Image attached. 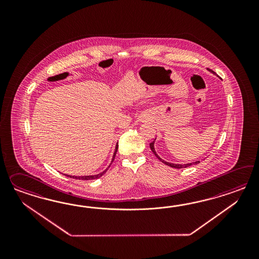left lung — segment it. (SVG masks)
I'll list each match as a JSON object with an SVG mask.
<instances>
[{
  "label": "left lung",
  "instance_id": "left-lung-1",
  "mask_svg": "<svg viewBox=\"0 0 259 259\" xmlns=\"http://www.w3.org/2000/svg\"><path fill=\"white\" fill-rule=\"evenodd\" d=\"M208 70L210 71V72H212V73H214L213 71L211 70V69H209V68H207ZM156 141V140H155ZM154 144H155V141H152L151 143H150V148L152 150V152L154 153V155L156 156V157L161 161V162H163L164 164L168 165V166H170V167H172V168H177V169H181V168H186V167H189V166H191V165L193 164H197V163H199V160H197V161H195V162H192V163H187V164H176V163H170V162H167V161H165L163 159H161L160 157H158V155L157 154V152L155 151V147H154Z\"/></svg>",
  "mask_w": 259,
  "mask_h": 259
}]
</instances>
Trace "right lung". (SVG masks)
<instances>
[{
    "instance_id": "1",
    "label": "right lung",
    "mask_w": 259,
    "mask_h": 259,
    "mask_svg": "<svg viewBox=\"0 0 259 259\" xmlns=\"http://www.w3.org/2000/svg\"><path fill=\"white\" fill-rule=\"evenodd\" d=\"M118 145L117 144L116 145V149H115V152H114V155H113V158H112V162H113V160L115 159V157H116V154H117V151H118ZM111 162V163H112ZM111 165V164H110ZM108 166V168L110 167ZM108 168L107 169H105L104 171L102 172H100V174H98V175H94V176H84V177H75V176H70V175H65V176H67L68 178H72V179H75V180H81V181H89V180H95V179H99V178H101L102 175H104L106 171L108 170Z\"/></svg>"
}]
</instances>
